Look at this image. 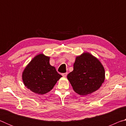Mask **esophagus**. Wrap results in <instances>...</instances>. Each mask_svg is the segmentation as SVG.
Masks as SVG:
<instances>
[{
  "instance_id": "obj_1",
  "label": "esophagus",
  "mask_w": 126,
  "mask_h": 126,
  "mask_svg": "<svg viewBox=\"0 0 126 126\" xmlns=\"http://www.w3.org/2000/svg\"><path fill=\"white\" fill-rule=\"evenodd\" d=\"M67 74H68L67 73H62V76L64 77H65L67 76Z\"/></svg>"
}]
</instances>
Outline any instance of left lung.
Here are the masks:
<instances>
[{
	"instance_id": "8db88e82",
	"label": "left lung",
	"mask_w": 126,
	"mask_h": 126,
	"mask_svg": "<svg viewBox=\"0 0 126 126\" xmlns=\"http://www.w3.org/2000/svg\"><path fill=\"white\" fill-rule=\"evenodd\" d=\"M67 78L75 92L86 95L101 87L105 79V71L97 58L83 53L76 57L73 71L68 74Z\"/></svg>"
}]
</instances>
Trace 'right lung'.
<instances>
[{"label":"right lung","mask_w":126,"mask_h":126,"mask_svg":"<svg viewBox=\"0 0 126 126\" xmlns=\"http://www.w3.org/2000/svg\"><path fill=\"white\" fill-rule=\"evenodd\" d=\"M49 59L43 54L36 55L23 72L25 86L34 93L44 94L49 92L62 77L50 64Z\"/></svg>","instance_id":"right-lung-1"}]
</instances>
